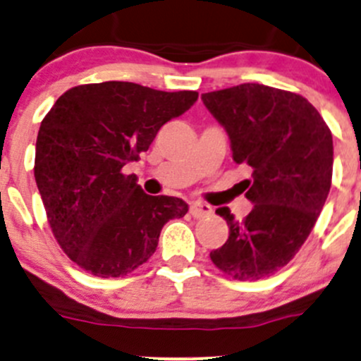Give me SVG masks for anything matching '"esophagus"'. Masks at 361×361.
I'll use <instances>...</instances> for the list:
<instances>
[{"label": "esophagus", "mask_w": 361, "mask_h": 361, "mask_svg": "<svg viewBox=\"0 0 361 361\" xmlns=\"http://www.w3.org/2000/svg\"><path fill=\"white\" fill-rule=\"evenodd\" d=\"M211 206H207V204H202V202H192L190 204V214L194 218H204L207 216V214H211Z\"/></svg>", "instance_id": "1"}]
</instances>
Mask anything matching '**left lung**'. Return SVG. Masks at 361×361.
Wrapping results in <instances>:
<instances>
[{
	"label": "left lung",
	"mask_w": 361,
	"mask_h": 361,
	"mask_svg": "<svg viewBox=\"0 0 361 361\" xmlns=\"http://www.w3.org/2000/svg\"><path fill=\"white\" fill-rule=\"evenodd\" d=\"M227 130L232 157L248 164L243 181L250 214L238 221L228 207V239L209 253L220 271L239 281L267 278L285 267L311 234L332 185V133L305 97L243 83L201 96Z\"/></svg>",
	"instance_id": "1"
}]
</instances>
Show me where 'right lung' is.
I'll use <instances>...</instances> for the list:
<instances>
[{"label":"right lung","instance_id":"obj_1","mask_svg":"<svg viewBox=\"0 0 361 361\" xmlns=\"http://www.w3.org/2000/svg\"><path fill=\"white\" fill-rule=\"evenodd\" d=\"M197 97L133 82L89 83L66 90L47 113L35 180L54 235L76 265L101 278L129 274L155 253L164 225L187 214L183 199L145 194L122 167Z\"/></svg>","mask_w":361,"mask_h":361}]
</instances>
